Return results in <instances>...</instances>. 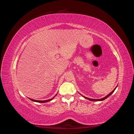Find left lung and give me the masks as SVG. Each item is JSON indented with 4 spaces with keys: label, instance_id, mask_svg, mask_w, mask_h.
<instances>
[{
    "label": "left lung",
    "instance_id": "8db88e82",
    "mask_svg": "<svg viewBox=\"0 0 134 134\" xmlns=\"http://www.w3.org/2000/svg\"><path fill=\"white\" fill-rule=\"evenodd\" d=\"M116 88H115V89H114V90H113V91H112L110 93H109V94H108L107 96H106V97H104V98H101V99H91V98H87V97H84V98H86V99H89V100H92V101H100V100H104V99H106L107 98H108V97L109 96H110L111 94H112V93L113 92H114L115 91V90H116Z\"/></svg>",
    "mask_w": 134,
    "mask_h": 134
}]
</instances>
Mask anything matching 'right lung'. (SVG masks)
Here are the masks:
<instances>
[{"instance_id":"right-lung-1","label":"right lung","mask_w":134,"mask_h":134,"mask_svg":"<svg viewBox=\"0 0 134 134\" xmlns=\"http://www.w3.org/2000/svg\"><path fill=\"white\" fill-rule=\"evenodd\" d=\"M54 98H52L51 99H48V100H35V99H30L31 100L34 101V102H40V103H45L47 102H48V101H50L51 100H52Z\"/></svg>"}]
</instances>
